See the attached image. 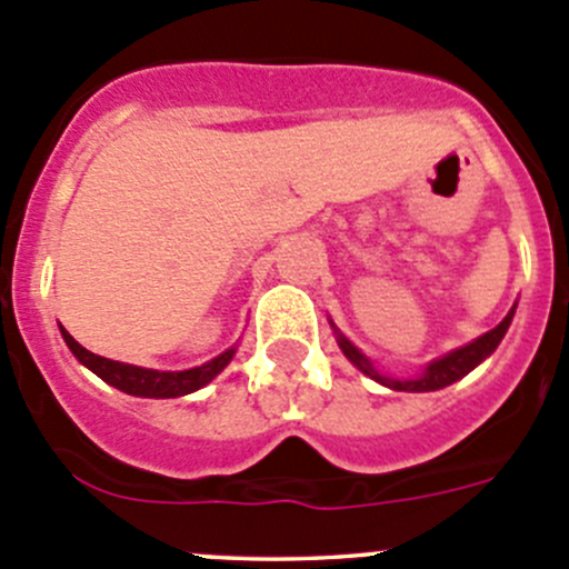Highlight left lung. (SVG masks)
<instances>
[{
	"mask_svg": "<svg viewBox=\"0 0 569 569\" xmlns=\"http://www.w3.org/2000/svg\"><path fill=\"white\" fill-rule=\"evenodd\" d=\"M515 317V308L507 313V319L501 321L498 327H492L490 332H485L481 338H476L473 343H468V347H460L455 349V352H449L446 358L435 360V363L427 366V371H423L421 377H416V380H391V377H382L380 371L375 369V366L369 363V358H363V355L358 352V349L352 347V343L347 341L343 336H338V343H341L343 355H347L349 360H352L355 366H358L363 375H369L371 380L382 382V386L393 388V391H410V393H421V391H440V388L451 386V382L462 380L468 371H473L476 366L481 363V360L487 358V355L496 352V347L501 343L503 332L509 330V321Z\"/></svg>",
	"mask_w": 569,
	"mask_h": 569,
	"instance_id": "left-lung-1",
	"label": "left lung"
}]
</instances>
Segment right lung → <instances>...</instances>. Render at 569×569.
Returning a JSON list of instances; mask_svg holds the SVG:
<instances>
[{
	"instance_id": "1",
	"label": "right lung",
	"mask_w": 569,
	"mask_h": 569,
	"mask_svg": "<svg viewBox=\"0 0 569 569\" xmlns=\"http://www.w3.org/2000/svg\"><path fill=\"white\" fill-rule=\"evenodd\" d=\"M62 338H66L68 349L79 358V363L88 366L93 375H99L101 380L114 386L118 391L131 393V396H146V399H173V396L192 393L198 388H203L206 382L214 380L233 358V349L222 352L220 358L209 360V363L198 366V369L189 371H153V369H140V366L118 363V360L101 358V355H93L90 349H84L66 327H60Z\"/></svg>"
}]
</instances>
